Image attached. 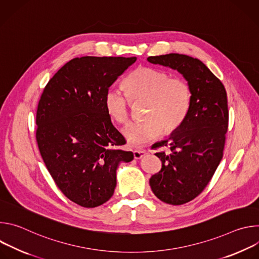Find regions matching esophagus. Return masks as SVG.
Listing matches in <instances>:
<instances>
[{
	"instance_id": "obj_1",
	"label": "esophagus",
	"mask_w": 259,
	"mask_h": 259,
	"mask_svg": "<svg viewBox=\"0 0 259 259\" xmlns=\"http://www.w3.org/2000/svg\"><path fill=\"white\" fill-rule=\"evenodd\" d=\"M146 154V152L145 151H142V150H135L134 152H133V155H134V158L136 159V160H138V159H141L144 155Z\"/></svg>"
}]
</instances>
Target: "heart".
I'll use <instances>...</instances> for the list:
<instances>
[{
	"label": "heart",
	"mask_w": 259,
	"mask_h": 259,
	"mask_svg": "<svg viewBox=\"0 0 259 259\" xmlns=\"http://www.w3.org/2000/svg\"><path fill=\"white\" fill-rule=\"evenodd\" d=\"M124 87L132 102H147V121L130 123L123 129L126 140L132 146H140L157 138L162 130L165 134L174 132L189 115L191 86L186 80L171 77L162 69L140 66L125 79ZM129 99L116 89L105 93L104 107L110 119L120 124L128 122Z\"/></svg>",
	"instance_id": "heart-1"
}]
</instances>
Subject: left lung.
Masks as SVG:
<instances>
[{"label":"left lung","mask_w":259,"mask_h":259,"mask_svg":"<svg viewBox=\"0 0 259 259\" xmlns=\"http://www.w3.org/2000/svg\"><path fill=\"white\" fill-rule=\"evenodd\" d=\"M151 63L180 72L191 86L192 103L183 124L168 139L155 143L161 170L150 179L155 196L170 205L198 197L214 175L224 156L229 127L226 88L199 59L177 53L150 56Z\"/></svg>","instance_id":"1"}]
</instances>
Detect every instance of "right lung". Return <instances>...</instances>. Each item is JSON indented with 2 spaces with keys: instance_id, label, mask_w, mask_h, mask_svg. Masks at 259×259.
<instances>
[{
  "instance_id": "add662e5",
  "label": "right lung",
  "mask_w": 259,
  "mask_h": 259,
  "mask_svg": "<svg viewBox=\"0 0 259 259\" xmlns=\"http://www.w3.org/2000/svg\"><path fill=\"white\" fill-rule=\"evenodd\" d=\"M136 57L73 58L50 79L36 109L35 138L63 195L82 207L108 201L121 161L133 160L104 107V96Z\"/></svg>"
}]
</instances>
